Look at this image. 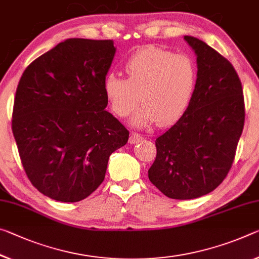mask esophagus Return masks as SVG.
<instances>
[{
    "mask_svg": "<svg viewBox=\"0 0 259 259\" xmlns=\"http://www.w3.org/2000/svg\"><path fill=\"white\" fill-rule=\"evenodd\" d=\"M142 139H143L142 135L133 133V134H131L130 138H129V143H130V144H136V143H138L139 141H142Z\"/></svg>",
    "mask_w": 259,
    "mask_h": 259,
    "instance_id": "1",
    "label": "esophagus"
}]
</instances>
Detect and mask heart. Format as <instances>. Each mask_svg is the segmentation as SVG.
I'll return each instance as SVG.
<instances>
[{
	"label": "heart",
	"mask_w": 259,
	"mask_h": 259,
	"mask_svg": "<svg viewBox=\"0 0 259 259\" xmlns=\"http://www.w3.org/2000/svg\"><path fill=\"white\" fill-rule=\"evenodd\" d=\"M126 78L109 75L104 92L112 112L125 117L143 102L131 117L135 126L158 122L165 126L181 117L194 96L198 69L187 54H174L157 47L142 48L124 64ZM141 98H139V94Z\"/></svg>",
	"instance_id": "heart-1"
}]
</instances>
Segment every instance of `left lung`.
Instances as JSON below:
<instances>
[{"instance_id":"left-lung-1","label":"left lung","mask_w":259,"mask_h":259,"mask_svg":"<svg viewBox=\"0 0 259 259\" xmlns=\"http://www.w3.org/2000/svg\"><path fill=\"white\" fill-rule=\"evenodd\" d=\"M197 56L198 79L179 121L155 141L150 181L173 199H194L227 176L244 125V98L235 69L204 41L184 35Z\"/></svg>"}]
</instances>
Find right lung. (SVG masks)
Wrapping results in <instances>:
<instances>
[{
    "instance_id": "add662e5",
    "label": "right lung",
    "mask_w": 259,
    "mask_h": 259,
    "mask_svg": "<svg viewBox=\"0 0 259 259\" xmlns=\"http://www.w3.org/2000/svg\"><path fill=\"white\" fill-rule=\"evenodd\" d=\"M113 40L72 38L35 59L16 91L12 134L28 180L49 198L75 203L105 179L129 131L106 110Z\"/></svg>"
}]
</instances>
